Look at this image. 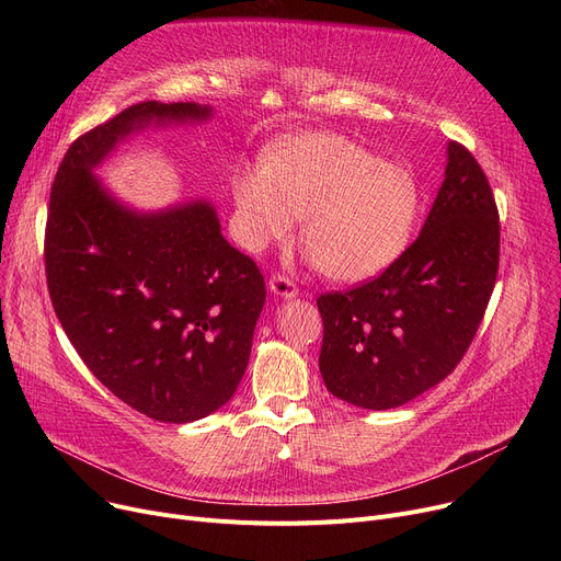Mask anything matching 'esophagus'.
<instances>
[{"label":"esophagus","instance_id":"esophagus-1","mask_svg":"<svg viewBox=\"0 0 561 561\" xmlns=\"http://www.w3.org/2000/svg\"><path fill=\"white\" fill-rule=\"evenodd\" d=\"M271 290L275 293V296H279V298H286V300H290V298H296L298 296V286L293 284L286 275H282V273H277V275H273L271 277Z\"/></svg>","mask_w":561,"mask_h":561}]
</instances>
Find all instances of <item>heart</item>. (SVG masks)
Here are the masks:
<instances>
[{
    "mask_svg": "<svg viewBox=\"0 0 561 561\" xmlns=\"http://www.w3.org/2000/svg\"><path fill=\"white\" fill-rule=\"evenodd\" d=\"M233 199L236 231L248 250L286 241L305 218L302 245L336 282H364L389 268L421 211L414 174L339 134L293 136L265 163L241 165Z\"/></svg>",
    "mask_w": 561,
    "mask_h": 561,
    "instance_id": "b5f03b06",
    "label": "heart"
}]
</instances>
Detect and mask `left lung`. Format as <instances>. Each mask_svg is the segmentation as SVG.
Returning <instances> with one entry per match:
<instances>
[{
    "label": "left lung",
    "instance_id": "obj_1",
    "mask_svg": "<svg viewBox=\"0 0 561 561\" xmlns=\"http://www.w3.org/2000/svg\"><path fill=\"white\" fill-rule=\"evenodd\" d=\"M500 218L489 180L461 142L419 239L389 268L322 293L320 375L332 396L393 409L446 379L473 341L495 286Z\"/></svg>",
    "mask_w": 561,
    "mask_h": 561
}]
</instances>
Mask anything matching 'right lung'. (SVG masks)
<instances>
[{
    "label": "right lung",
    "instance_id": "1",
    "mask_svg": "<svg viewBox=\"0 0 561 561\" xmlns=\"http://www.w3.org/2000/svg\"><path fill=\"white\" fill-rule=\"evenodd\" d=\"M209 115L193 102L134 104L68 147L49 195L45 275L56 318L102 385L161 423L204 419L233 396L265 282L225 241L209 202L136 214L91 170L136 129Z\"/></svg>",
    "mask_w": 561,
    "mask_h": 561
}]
</instances>
